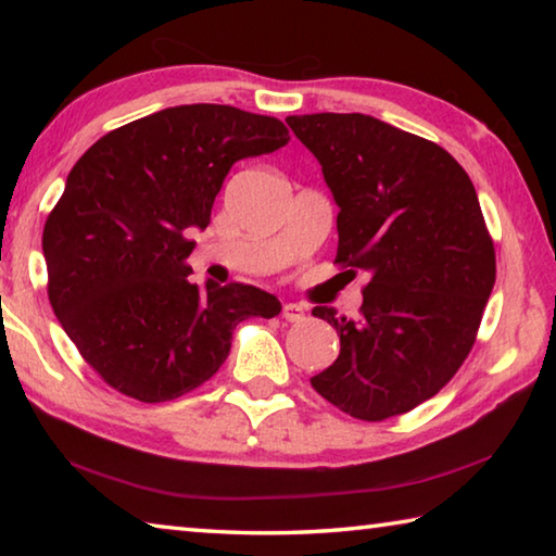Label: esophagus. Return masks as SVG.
Wrapping results in <instances>:
<instances>
[{
  "label": "esophagus",
  "mask_w": 556,
  "mask_h": 556,
  "mask_svg": "<svg viewBox=\"0 0 556 556\" xmlns=\"http://www.w3.org/2000/svg\"><path fill=\"white\" fill-rule=\"evenodd\" d=\"M281 316H285L289 324H301L306 318V306L304 304H285V308H281Z\"/></svg>",
  "instance_id": "obj_1"
}]
</instances>
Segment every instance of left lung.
<instances>
[{"label": "left lung", "mask_w": 556, "mask_h": 556, "mask_svg": "<svg viewBox=\"0 0 556 556\" xmlns=\"http://www.w3.org/2000/svg\"><path fill=\"white\" fill-rule=\"evenodd\" d=\"M338 211L336 265L363 269L361 318L316 306L341 353L314 390L363 421L397 417L454 378L476 343L495 285L481 203L439 144L361 112L291 115Z\"/></svg>", "instance_id": "obj_1"}]
</instances>
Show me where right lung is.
Segmentation results:
<instances>
[{
	"label": "right lung",
	"instance_id": "1",
	"mask_svg": "<svg viewBox=\"0 0 556 556\" xmlns=\"http://www.w3.org/2000/svg\"><path fill=\"white\" fill-rule=\"evenodd\" d=\"M287 142L277 117L201 102L112 129L75 162L43 225L49 301L110 388L181 397L218 372L235 326L281 312L257 287L193 285L186 260L232 164Z\"/></svg>",
	"mask_w": 556,
	"mask_h": 556
}]
</instances>
